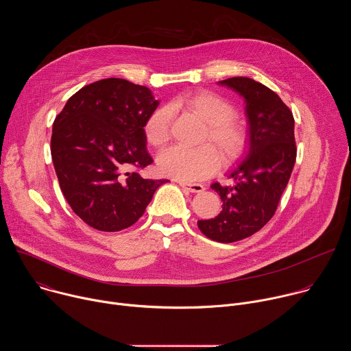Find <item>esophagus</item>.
I'll return each instance as SVG.
<instances>
[{"instance_id":"1","label":"esophagus","mask_w":351,"mask_h":351,"mask_svg":"<svg viewBox=\"0 0 351 351\" xmlns=\"http://www.w3.org/2000/svg\"><path fill=\"white\" fill-rule=\"evenodd\" d=\"M180 186L184 187V189H187V190L191 191V193H202V191H204V189H206L202 183H180Z\"/></svg>"}]
</instances>
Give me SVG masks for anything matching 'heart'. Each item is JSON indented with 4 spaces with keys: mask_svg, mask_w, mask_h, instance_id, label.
Masks as SVG:
<instances>
[{
    "mask_svg": "<svg viewBox=\"0 0 351 351\" xmlns=\"http://www.w3.org/2000/svg\"><path fill=\"white\" fill-rule=\"evenodd\" d=\"M176 106L184 107L208 123L204 137L211 144L199 147L173 145L158 156L157 168L161 175L183 183L202 180L211 176L221 164L220 152L225 161H232L243 152L245 132L236 117L234 107L221 95L213 91H195L176 99ZM172 110L168 106L156 108L144 122L143 133L145 141L156 148L162 147L171 137Z\"/></svg>",
    "mask_w": 351,
    "mask_h": 351,
    "instance_id": "b5f03b06",
    "label": "heart"
}]
</instances>
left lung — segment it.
Returning a JSON list of instances; mask_svg holds the SVG:
<instances>
[{
  "label": "left lung",
  "mask_w": 351,
  "mask_h": 351,
  "mask_svg": "<svg viewBox=\"0 0 351 351\" xmlns=\"http://www.w3.org/2000/svg\"><path fill=\"white\" fill-rule=\"evenodd\" d=\"M244 98L247 140L241 161L228 172L230 186L213 183L222 211L198 221L208 239L233 243L258 232L275 214L295 162L294 118L280 97L250 77L218 82Z\"/></svg>",
  "instance_id": "obj_1"
}]
</instances>
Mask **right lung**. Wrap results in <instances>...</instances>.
Wrapping results in <instances>:
<instances>
[{"instance_id": "right-lung-1", "label": "right lung", "mask_w": 351, "mask_h": 351, "mask_svg": "<svg viewBox=\"0 0 351 351\" xmlns=\"http://www.w3.org/2000/svg\"><path fill=\"white\" fill-rule=\"evenodd\" d=\"M158 104L148 87L110 77L82 87L56 118L51 157L58 182L88 226L103 232L132 226L168 182L129 172L153 162L143 126Z\"/></svg>"}]
</instances>
